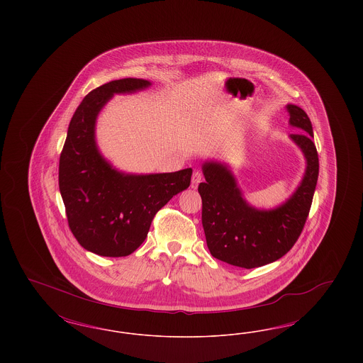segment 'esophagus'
Wrapping results in <instances>:
<instances>
[{"mask_svg":"<svg viewBox=\"0 0 363 363\" xmlns=\"http://www.w3.org/2000/svg\"><path fill=\"white\" fill-rule=\"evenodd\" d=\"M201 181H203V174L200 173L199 170L193 172V175H191V188L196 189Z\"/></svg>","mask_w":363,"mask_h":363,"instance_id":"esophagus-1","label":"esophagus"}]
</instances>
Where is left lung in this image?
Returning <instances> with one entry per match:
<instances>
[{
	"instance_id": "obj_1",
	"label": "left lung",
	"mask_w": 363,
	"mask_h": 363,
	"mask_svg": "<svg viewBox=\"0 0 363 363\" xmlns=\"http://www.w3.org/2000/svg\"><path fill=\"white\" fill-rule=\"evenodd\" d=\"M290 123L302 133L291 138L308 160L301 186L281 207L259 211L249 207L231 173L218 163H206V182L199 185L201 220L208 249L215 259L241 268H257L283 257L298 241L309 216L318 178V154L308 114L287 104Z\"/></svg>"
}]
</instances>
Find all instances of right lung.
<instances>
[{
	"label": "right lung",
	"instance_id": "add662e5",
	"mask_svg": "<svg viewBox=\"0 0 363 363\" xmlns=\"http://www.w3.org/2000/svg\"><path fill=\"white\" fill-rule=\"evenodd\" d=\"M150 86L121 79L92 89L76 108L60 155L58 184L67 219L77 242L104 257H125L144 242L156 212L189 188L191 169L175 173L125 175L110 167L95 144V120L121 92Z\"/></svg>",
	"mask_w": 363,
	"mask_h": 363
}]
</instances>
